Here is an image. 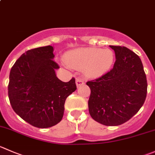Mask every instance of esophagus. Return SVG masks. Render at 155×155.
<instances>
[{
	"label": "esophagus",
	"instance_id": "esophagus-1",
	"mask_svg": "<svg viewBox=\"0 0 155 155\" xmlns=\"http://www.w3.org/2000/svg\"><path fill=\"white\" fill-rule=\"evenodd\" d=\"M76 86H77L78 88H79V87L82 86V85L85 84V82H84L83 79H81V78H77V79H76Z\"/></svg>",
	"mask_w": 155,
	"mask_h": 155
}]
</instances>
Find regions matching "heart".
Listing matches in <instances>:
<instances>
[{
	"label": "heart",
	"mask_w": 155,
	"mask_h": 155,
	"mask_svg": "<svg viewBox=\"0 0 155 155\" xmlns=\"http://www.w3.org/2000/svg\"><path fill=\"white\" fill-rule=\"evenodd\" d=\"M64 61L69 67L82 70L85 76L96 78L110 70L114 61V54L109 48H78L67 52Z\"/></svg>",
	"instance_id": "b5f03b06"
}]
</instances>
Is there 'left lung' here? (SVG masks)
Returning a JSON list of instances; mask_svg holds the SVG:
<instances>
[{
    "label": "left lung",
    "instance_id": "left-lung-1",
    "mask_svg": "<svg viewBox=\"0 0 155 155\" xmlns=\"http://www.w3.org/2000/svg\"><path fill=\"white\" fill-rule=\"evenodd\" d=\"M115 52L114 68L87 82L91 89L88 110L105 126H118L131 119L143 105L147 79L141 59L126 47L110 45Z\"/></svg>",
    "mask_w": 155,
    "mask_h": 155
}]
</instances>
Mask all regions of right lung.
Listing matches in <instances>:
<instances>
[{"mask_svg": "<svg viewBox=\"0 0 155 155\" xmlns=\"http://www.w3.org/2000/svg\"><path fill=\"white\" fill-rule=\"evenodd\" d=\"M48 45L27 51L11 68L8 95L13 110L38 128H48L61 121L67 97L76 91L74 78L67 82L58 78L59 66Z\"/></svg>", "mask_w": 155, "mask_h": 155, "instance_id": "obj_1", "label": "right lung"}]
</instances>
